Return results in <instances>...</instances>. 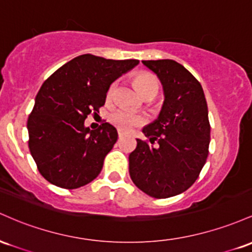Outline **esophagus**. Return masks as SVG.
Segmentation results:
<instances>
[{
  "label": "esophagus",
  "instance_id": "1",
  "mask_svg": "<svg viewBox=\"0 0 252 252\" xmlns=\"http://www.w3.org/2000/svg\"><path fill=\"white\" fill-rule=\"evenodd\" d=\"M123 135H124V132H121V129H119V131H118V137L121 138V137H123Z\"/></svg>",
  "mask_w": 252,
  "mask_h": 252
}]
</instances>
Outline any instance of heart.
<instances>
[{"label": "heart", "instance_id": "obj_1", "mask_svg": "<svg viewBox=\"0 0 252 252\" xmlns=\"http://www.w3.org/2000/svg\"><path fill=\"white\" fill-rule=\"evenodd\" d=\"M115 82L111 84L108 92H107V98L111 100L114 95L115 90ZM135 84H137V88L140 92V94L143 96L148 94H155L156 95L158 93V89H159V82H158V78L154 73L151 72H139L137 76H135ZM109 121L118 127L121 131H129V129H133L135 127L141 126L145 124L146 119L144 115L139 114V113H135L133 111H129L127 108H119L113 111L111 114H109Z\"/></svg>", "mask_w": 252, "mask_h": 252}]
</instances>
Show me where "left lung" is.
<instances>
[{"mask_svg": "<svg viewBox=\"0 0 252 252\" xmlns=\"http://www.w3.org/2000/svg\"><path fill=\"white\" fill-rule=\"evenodd\" d=\"M143 64L158 76L165 100L157 120L143 128L149 140L137 139L129 154V176L145 194L166 199L191 187L205 165L211 139L207 102L200 82L183 65L171 59Z\"/></svg>", "mask_w": 252, "mask_h": 252, "instance_id": "obj_1", "label": "left lung"}]
</instances>
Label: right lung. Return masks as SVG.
<instances>
[{
	"label": "right lung",
	"instance_id": "add662e5",
	"mask_svg": "<svg viewBox=\"0 0 252 252\" xmlns=\"http://www.w3.org/2000/svg\"><path fill=\"white\" fill-rule=\"evenodd\" d=\"M138 63L87 53L67 62L42 83L27 128L28 148L45 180L76 189L98 176L118 132L108 123L90 129L84 120L103 106L113 82Z\"/></svg>",
	"mask_w": 252,
	"mask_h": 252
}]
</instances>
